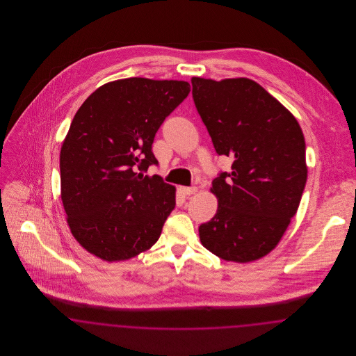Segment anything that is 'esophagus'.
Instances as JSON below:
<instances>
[{"mask_svg": "<svg viewBox=\"0 0 356 356\" xmlns=\"http://www.w3.org/2000/svg\"><path fill=\"white\" fill-rule=\"evenodd\" d=\"M180 191H181V193L189 196V195H195L197 192V188L196 186H180Z\"/></svg>", "mask_w": 356, "mask_h": 356, "instance_id": "34e87169", "label": "esophagus"}]
</instances>
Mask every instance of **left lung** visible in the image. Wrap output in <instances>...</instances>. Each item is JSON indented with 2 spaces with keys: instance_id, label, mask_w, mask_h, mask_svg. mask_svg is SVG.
I'll list each match as a JSON object with an SVG mask.
<instances>
[{
  "instance_id": "left-lung-1",
  "label": "left lung",
  "mask_w": 356,
  "mask_h": 356,
  "mask_svg": "<svg viewBox=\"0 0 356 356\" xmlns=\"http://www.w3.org/2000/svg\"><path fill=\"white\" fill-rule=\"evenodd\" d=\"M192 96L219 154L232 172L213 180L215 216L200 241L227 261L250 263L279 244L307 181L302 128L287 108L247 77H192Z\"/></svg>"
}]
</instances>
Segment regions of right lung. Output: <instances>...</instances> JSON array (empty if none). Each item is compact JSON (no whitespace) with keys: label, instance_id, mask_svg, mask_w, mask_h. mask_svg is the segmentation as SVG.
<instances>
[{"label":"right lung","instance_id":"obj_1","mask_svg":"<svg viewBox=\"0 0 356 356\" xmlns=\"http://www.w3.org/2000/svg\"><path fill=\"white\" fill-rule=\"evenodd\" d=\"M191 85L121 79L79 108L60 152L61 200L70 232L104 261L149 250L175 208L176 188L144 170L157 164L154 135Z\"/></svg>","mask_w":356,"mask_h":356}]
</instances>
